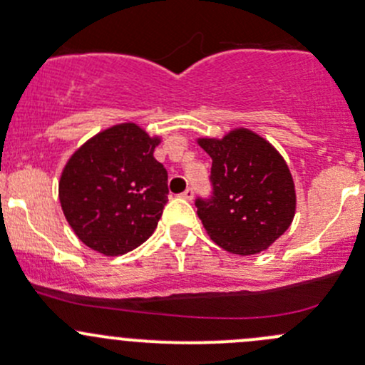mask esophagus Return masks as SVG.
<instances>
[{
  "mask_svg": "<svg viewBox=\"0 0 365 365\" xmlns=\"http://www.w3.org/2000/svg\"><path fill=\"white\" fill-rule=\"evenodd\" d=\"M180 197H183V200L190 201V200H192V197H194V190L190 189V187H189V189H187L185 192H182V194H180Z\"/></svg>",
  "mask_w": 365,
  "mask_h": 365,
  "instance_id": "1",
  "label": "esophagus"
}]
</instances>
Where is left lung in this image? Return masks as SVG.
Wrapping results in <instances>:
<instances>
[{
    "label": "left lung",
    "instance_id": "8db88e82",
    "mask_svg": "<svg viewBox=\"0 0 365 365\" xmlns=\"http://www.w3.org/2000/svg\"><path fill=\"white\" fill-rule=\"evenodd\" d=\"M196 141L212 157L213 197L196 201L208 237L237 256L267 251L297 212L295 182L284 157L245 127Z\"/></svg>",
    "mask_w": 365,
    "mask_h": 365
}]
</instances>
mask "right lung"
I'll list each match as a JSON object with an SVG mask.
<instances>
[{
  "mask_svg": "<svg viewBox=\"0 0 365 365\" xmlns=\"http://www.w3.org/2000/svg\"><path fill=\"white\" fill-rule=\"evenodd\" d=\"M160 141L125 121L68 157L58 197L68 226L91 251L121 256L152 237L168 203V171L153 157Z\"/></svg>",
  "mask_w": 365,
  "mask_h": 365,
  "instance_id": "right-lung-1",
  "label": "right lung"
}]
</instances>
